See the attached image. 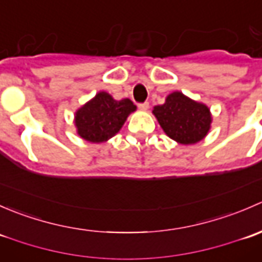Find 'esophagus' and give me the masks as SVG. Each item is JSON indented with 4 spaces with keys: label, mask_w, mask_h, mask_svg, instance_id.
<instances>
[{
    "label": "esophagus",
    "mask_w": 262,
    "mask_h": 262,
    "mask_svg": "<svg viewBox=\"0 0 262 262\" xmlns=\"http://www.w3.org/2000/svg\"><path fill=\"white\" fill-rule=\"evenodd\" d=\"M138 107L141 110H143V112H147V110L149 109V104H148V102H143V104H139Z\"/></svg>",
    "instance_id": "34e87169"
}]
</instances>
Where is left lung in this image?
Segmentation results:
<instances>
[{
    "label": "left lung",
    "mask_w": 262,
    "mask_h": 262,
    "mask_svg": "<svg viewBox=\"0 0 262 262\" xmlns=\"http://www.w3.org/2000/svg\"><path fill=\"white\" fill-rule=\"evenodd\" d=\"M166 136L189 146L203 141L212 126V113L205 104L190 99L180 91L167 95L162 105L152 110Z\"/></svg>",
    "instance_id": "8db88e82"
}]
</instances>
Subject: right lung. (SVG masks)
<instances>
[{"label":"right lung","instance_id":"add662e5","mask_svg":"<svg viewBox=\"0 0 262 262\" xmlns=\"http://www.w3.org/2000/svg\"><path fill=\"white\" fill-rule=\"evenodd\" d=\"M137 110L129 99L115 100L110 94L100 91L75 113L77 134L91 143H104L119 133L128 116Z\"/></svg>","mask_w":262,"mask_h":262}]
</instances>
